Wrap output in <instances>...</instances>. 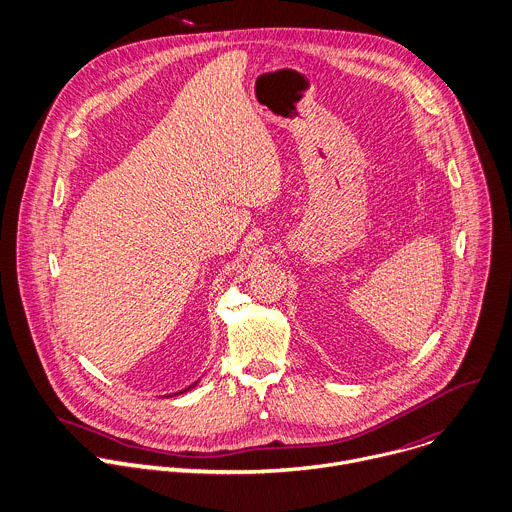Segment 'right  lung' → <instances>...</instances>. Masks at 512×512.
<instances>
[{
  "label": "right lung",
  "instance_id": "1",
  "mask_svg": "<svg viewBox=\"0 0 512 512\" xmlns=\"http://www.w3.org/2000/svg\"><path fill=\"white\" fill-rule=\"evenodd\" d=\"M193 385H195V383H193ZM193 385H189V387H193ZM189 387H187V389H189ZM183 391H185V389H183ZM183 391H179V393H183Z\"/></svg>",
  "mask_w": 512,
  "mask_h": 512
}]
</instances>
